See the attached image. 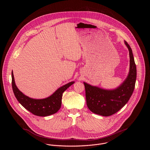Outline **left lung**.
Here are the masks:
<instances>
[{
    "mask_svg": "<svg viewBox=\"0 0 150 150\" xmlns=\"http://www.w3.org/2000/svg\"><path fill=\"white\" fill-rule=\"evenodd\" d=\"M124 43L128 48L130 65L128 76L120 86L106 89L84 82L86 105L95 114L107 117L116 113L127 103L133 93L136 80V66L130 45L126 41Z\"/></svg>",
    "mask_w": 150,
    "mask_h": 150,
    "instance_id": "8db88e82",
    "label": "left lung"
}]
</instances>
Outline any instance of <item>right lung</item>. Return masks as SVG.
<instances>
[{"instance_id": "obj_1", "label": "right lung", "mask_w": 150, "mask_h": 150, "mask_svg": "<svg viewBox=\"0 0 150 150\" xmlns=\"http://www.w3.org/2000/svg\"><path fill=\"white\" fill-rule=\"evenodd\" d=\"M12 88L17 100L24 108L33 114L46 117L56 113L61 107L62 94L75 81L70 82L59 87L50 96L44 99H33L24 95L16 85L13 71L11 72Z\"/></svg>"}]
</instances>
